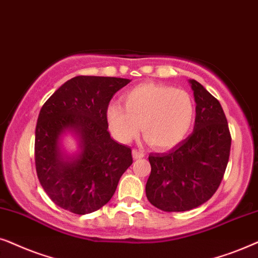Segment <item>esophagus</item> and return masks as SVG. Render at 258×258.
<instances>
[{
  "mask_svg": "<svg viewBox=\"0 0 258 258\" xmlns=\"http://www.w3.org/2000/svg\"><path fill=\"white\" fill-rule=\"evenodd\" d=\"M132 154H133V158H135V159H140V158L145 157V152H144V151L137 150V149H133Z\"/></svg>",
  "mask_w": 258,
  "mask_h": 258,
  "instance_id": "1",
  "label": "esophagus"
}]
</instances>
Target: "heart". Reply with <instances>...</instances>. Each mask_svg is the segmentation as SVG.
<instances>
[{
    "mask_svg": "<svg viewBox=\"0 0 258 258\" xmlns=\"http://www.w3.org/2000/svg\"><path fill=\"white\" fill-rule=\"evenodd\" d=\"M123 105L107 109L113 136L130 143L139 135L157 149H170L179 144L190 131L195 119V104L187 92L161 84H143L123 97Z\"/></svg>",
    "mask_w": 258,
    "mask_h": 258,
    "instance_id": "1",
    "label": "heart"
}]
</instances>
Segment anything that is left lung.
<instances>
[{
  "label": "left lung",
  "instance_id": "1",
  "mask_svg": "<svg viewBox=\"0 0 258 258\" xmlns=\"http://www.w3.org/2000/svg\"><path fill=\"white\" fill-rule=\"evenodd\" d=\"M194 132L166 153H151L147 199L166 212L187 211L208 202L229 161L231 135L221 104L196 80Z\"/></svg>",
  "mask_w": 258,
  "mask_h": 258
}]
</instances>
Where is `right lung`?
<instances>
[{
  "label": "right lung",
  "instance_id": "right-lung-1",
  "mask_svg": "<svg viewBox=\"0 0 258 258\" xmlns=\"http://www.w3.org/2000/svg\"><path fill=\"white\" fill-rule=\"evenodd\" d=\"M128 79L79 75L44 102L35 130V166L40 184L57 207L77 215L107 204L120 177L133 163L132 150L108 132L107 108ZM66 131L81 139V153L64 161L58 140Z\"/></svg>",
  "mask_w": 258,
  "mask_h": 258
}]
</instances>
